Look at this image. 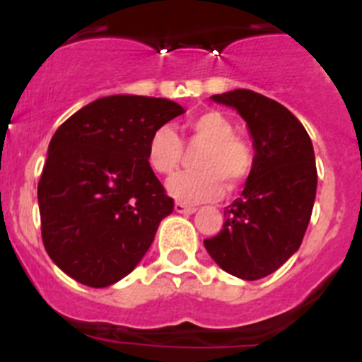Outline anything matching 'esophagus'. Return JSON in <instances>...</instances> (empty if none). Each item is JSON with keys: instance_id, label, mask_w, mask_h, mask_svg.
I'll use <instances>...</instances> for the list:
<instances>
[{"instance_id": "obj_1", "label": "esophagus", "mask_w": 362, "mask_h": 362, "mask_svg": "<svg viewBox=\"0 0 362 362\" xmlns=\"http://www.w3.org/2000/svg\"><path fill=\"white\" fill-rule=\"evenodd\" d=\"M174 209L177 214H194L196 212V206H188V204L179 203V201L174 204Z\"/></svg>"}]
</instances>
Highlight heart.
I'll return each instance as SVG.
<instances>
[{
	"label": "heart",
	"instance_id": "1",
	"mask_svg": "<svg viewBox=\"0 0 362 362\" xmlns=\"http://www.w3.org/2000/svg\"><path fill=\"white\" fill-rule=\"evenodd\" d=\"M190 143L204 145L197 153L196 172H181L168 179L166 188L181 203H203L219 199L230 188L239 187L254 168L250 143L233 134V124L219 110H204L185 124ZM183 158L181 137L170 127L153 130L146 146V163L156 174L168 175Z\"/></svg>",
	"mask_w": 362,
	"mask_h": 362
}]
</instances>
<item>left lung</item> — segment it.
Listing matches in <instances>:
<instances>
[{"label": "left lung", "instance_id": "1", "mask_svg": "<svg viewBox=\"0 0 362 362\" xmlns=\"http://www.w3.org/2000/svg\"><path fill=\"white\" fill-rule=\"evenodd\" d=\"M241 114L254 139V168L225 225L204 248L221 268L245 281L263 279L299 250L312 217L317 168L312 139L292 112L254 90L212 95Z\"/></svg>", "mask_w": 362, "mask_h": 362}]
</instances>
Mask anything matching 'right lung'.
<instances>
[{
	"mask_svg": "<svg viewBox=\"0 0 362 362\" xmlns=\"http://www.w3.org/2000/svg\"><path fill=\"white\" fill-rule=\"evenodd\" d=\"M183 112L165 98L108 95L56 130L37 203L45 250L66 276L105 288L141 261L174 210L146 146L153 130Z\"/></svg>",
	"mask_w": 362,
	"mask_h": 362,
	"instance_id": "add662e5",
	"label": "right lung"
}]
</instances>
